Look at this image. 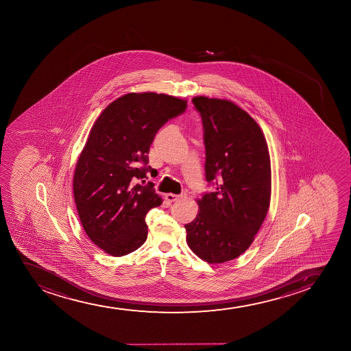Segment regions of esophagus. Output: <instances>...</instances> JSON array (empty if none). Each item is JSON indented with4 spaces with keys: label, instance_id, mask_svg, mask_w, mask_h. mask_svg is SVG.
<instances>
[{
    "label": "esophagus",
    "instance_id": "obj_1",
    "mask_svg": "<svg viewBox=\"0 0 351 351\" xmlns=\"http://www.w3.org/2000/svg\"><path fill=\"white\" fill-rule=\"evenodd\" d=\"M182 197V195H177V194L167 193L165 195V199L169 202H177Z\"/></svg>",
    "mask_w": 351,
    "mask_h": 351
}]
</instances>
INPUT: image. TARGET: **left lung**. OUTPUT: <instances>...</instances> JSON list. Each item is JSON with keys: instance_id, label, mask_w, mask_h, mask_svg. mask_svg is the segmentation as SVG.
<instances>
[{"instance_id": "8db88e82", "label": "left lung", "mask_w": 351, "mask_h": 351, "mask_svg": "<svg viewBox=\"0 0 351 351\" xmlns=\"http://www.w3.org/2000/svg\"><path fill=\"white\" fill-rule=\"evenodd\" d=\"M204 126L206 180L215 192L197 200L199 212L185 225L194 254L222 263L245 253L265 221L270 204L271 171L265 134L233 101L194 97Z\"/></svg>"}]
</instances>
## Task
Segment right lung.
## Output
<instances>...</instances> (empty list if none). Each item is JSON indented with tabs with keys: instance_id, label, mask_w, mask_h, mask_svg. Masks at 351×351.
I'll return each mask as SVG.
<instances>
[{
	"instance_id": "right-lung-1",
	"label": "right lung",
	"mask_w": 351,
	"mask_h": 351,
	"mask_svg": "<svg viewBox=\"0 0 351 351\" xmlns=\"http://www.w3.org/2000/svg\"><path fill=\"white\" fill-rule=\"evenodd\" d=\"M186 108V99L164 93H128L108 105L90 130L73 197L85 233L105 253L123 256L146 241V214L162 199L152 182H136L152 169L147 154L158 130Z\"/></svg>"
}]
</instances>
